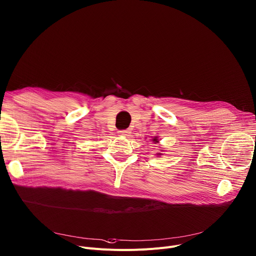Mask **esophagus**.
<instances>
[{
  "label": "esophagus",
  "mask_w": 256,
  "mask_h": 256,
  "mask_svg": "<svg viewBox=\"0 0 256 256\" xmlns=\"http://www.w3.org/2000/svg\"><path fill=\"white\" fill-rule=\"evenodd\" d=\"M118 134H122V136H128L130 132V130H118Z\"/></svg>",
  "instance_id": "1"
}]
</instances>
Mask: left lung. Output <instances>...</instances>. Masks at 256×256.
I'll list each match as a JSON object with an SVG mask.
<instances>
[{"label":"left lung","instance_id":"1","mask_svg":"<svg viewBox=\"0 0 256 256\" xmlns=\"http://www.w3.org/2000/svg\"><path fill=\"white\" fill-rule=\"evenodd\" d=\"M151 141H153L155 144L159 142V140H158V138H157V136H154ZM160 155H161V153H157V156H160Z\"/></svg>","mask_w":256,"mask_h":256}]
</instances>
